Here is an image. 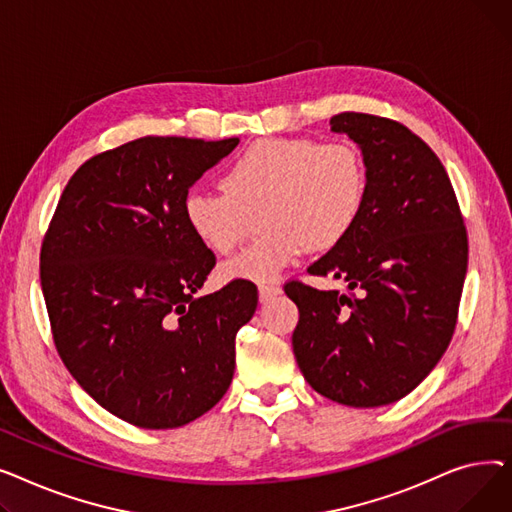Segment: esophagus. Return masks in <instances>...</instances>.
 <instances>
[{"mask_svg": "<svg viewBox=\"0 0 512 512\" xmlns=\"http://www.w3.org/2000/svg\"><path fill=\"white\" fill-rule=\"evenodd\" d=\"M282 288L278 284H261L259 286V301L261 303H267L272 297H276V294H280Z\"/></svg>", "mask_w": 512, "mask_h": 512, "instance_id": "34e87169", "label": "esophagus"}]
</instances>
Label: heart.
I'll return each mask as SVG.
<instances>
[{"label": "heart", "mask_w": 512, "mask_h": 512, "mask_svg": "<svg viewBox=\"0 0 512 512\" xmlns=\"http://www.w3.org/2000/svg\"><path fill=\"white\" fill-rule=\"evenodd\" d=\"M367 199L361 151L346 141L263 139L236 155L222 193L193 188L184 222L201 245L232 253L259 213V240L222 263L224 280L267 284L311 251H330L353 232Z\"/></svg>", "instance_id": "obj_1"}]
</instances>
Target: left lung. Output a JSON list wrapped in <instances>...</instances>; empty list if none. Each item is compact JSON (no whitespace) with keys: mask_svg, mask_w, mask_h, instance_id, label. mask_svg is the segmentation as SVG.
<instances>
[{"mask_svg":"<svg viewBox=\"0 0 512 512\" xmlns=\"http://www.w3.org/2000/svg\"><path fill=\"white\" fill-rule=\"evenodd\" d=\"M367 168V199L353 232L309 265L348 292L288 280L299 307L292 351L307 384L346 407H382L413 392L452 340L469 240L438 155L405 124L342 112Z\"/></svg>","mask_w":512,"mask_h":512,"instance_id":"left-lung-1","label":"left lung"}]
</instances>
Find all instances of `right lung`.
I'll return each mask as SVG.
<instances>
[{
	"mask_svg": "<svg viewBox=\"0 0 512 512\" xmlns=\"http://www.w3.org/2000/svg\"><path fill=\"white\" fill-rule=\"evenodd\" d=\"M238 139L143 137L93 155L68 180L41 245L53 344L99 405L145 429L195 421L234 375L257 286L195 297L215 255L182 201Z\"/></svg>",
	"mask_w": 512,
	"mask_h": 512,
	"instance_id": "right-lung-1",
	"label": "right lung"
}]
</instances>
